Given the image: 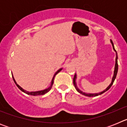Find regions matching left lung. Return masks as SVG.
Here are the masks:
<instances>
[{
  "mask_svg": "<svg viewBox=\"0 0 127 127\" xmlns=\"http://www.w3.org/2000/svg\"><path fill=\"white\" fill-rule=\"evenodd\" d=\"M111 42L112 44V46H113V50H114V51L116 52V60H115V67H114V74H113V78H112V81H111V84H110L107 87V88L105 90H104V91H102V92H101L100 93H97V94H86V93H85V92H83L81 90H79V88H78V87L77 86V85H76V78H77V75H76V74H75L74 75V79H73V84L74 85V87L76 89V90L79 93V94H82V95H85V96H87V97H95V96H98V95H101V94H104V92H105L106 91L108 90L110 88H111V86L113 85V83H114V80H115V79H116V75H117V73H118V55H117V52H116V51L115 50V49H114V44H113V41H112V40H111Z\"/></svg>",
  "mask_w": 127,
  "mask_h": 127,
  "instance_id": "left-lung-1",
  "label": "left lung"
}]
</instances>
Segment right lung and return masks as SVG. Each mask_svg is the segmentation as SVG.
I'll use <instances>...</instances> for the list:
<instances>
[{"label":"right lung","instance_id":"add662e5","mask_svg":"<svg viewBox=\"0 0 127 127\" xmlns=\"http://www.w3.org/2000/svg\"><path fill=\"white\" fill-rule=\"evenodd\" d=\"M62 70V68H61V69H58V70H57V72H56L55 73V74H54L53 77V79L52 80H51V85H50V86L48 87V88H46V89L44 90H40V91H36V92H28V91H26L25 90L23 89V88L21 87L20 86H19L17 84V83L16 82L15 79H14V77H13V75H12V76H13V80H14V83H15V84L16 85V86H18V88H19V89L20 90H22L23 92L25 93V94H28V95H33V96H37V95H44V94H46V93H48L49 91L51 89V88H52V86L53 85V81H54V78H55V77L56 75L59 72H60L61 70Z\"/></svg>","mask_w":127,"mask_h":127}]
</instances>
